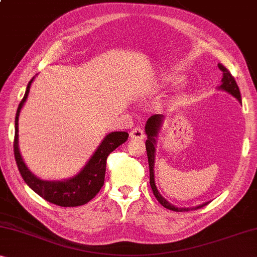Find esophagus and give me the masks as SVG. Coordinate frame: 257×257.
I'll use <instances>...</instances> for the list:
<instances>
[{
  "label": "esophagus",
  "mask_w": 257,
  "mask_h": 257,
  "mask_svg": "<svg viewBox=\"0 0 257 257\" xmlns=\"http://www.w3.org/2000/svg\"><path fill=\"white\" fill-rule=\"evenodd\" d=\"M130 137H131L132 139H144L145 132L144 130L140 127H134L131 131V133H130Z\"/></svg>",
  "instance_id": "1"
}]
</instances>
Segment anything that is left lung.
Returning a JSON list of instances; mask_svg holds the SVG:
<instances>
[{
  "label": "left lung",
  "instance_id": "obj_1",
  "mask_svg": "<svg viewBox=\"0 0 257 257\" xmlns=\"http://www.w3.org/2000/svg\"><path fill=\"white\" fill-rule=\"evenodd\" d=\"M219 70L223 72V78H222V85L219 86V89L225 90L228 94H231L232 96H234L239 102H241V95H240V90L238 85H236L234 77L232 76L226 68L219 63L218 64ZM162 121H163V116L162 115H153L152 117L148 118L147 124H146L145 131L147 134V140H146V149H147V156H148V164H149V183H151V187L153 189V193L157 201L163 206L164 208L169 209V210L173 211H188V210H196V209H200L208 204V202L200 204V206H196L194 208H178L173 206L164 199L163 196L160 194L159 189H157L155 185V178H154V162H155V146H156V137L157 133L160 131V127L162 125Z\"/></svg>",
  "mask_w": 257,
  "mask_h": 257
}]
</instances>
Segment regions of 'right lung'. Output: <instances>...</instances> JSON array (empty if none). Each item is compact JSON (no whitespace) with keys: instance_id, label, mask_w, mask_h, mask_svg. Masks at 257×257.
I'll list each match as a JSON object with an SVG mask.
<instances>
[{"instance_id":"1","label":"right lung","mask_w":257,"mask_h":257,"mask_svg":"<svg viewBox=\"0 0 257 257\" xmlns=\"http://www.w3.org/2000/svg\"><path fill=\"white\" fill-rule=\"evenodd\" d=\"M34 77L27 84L23 100L18 105L15 119V140L14 153L16 163L25 183L40 195L42 199L60 207H78L89 202L100 192L104 184L105 165L109 154L127 140V132H111L106 134L103 141L98 146L95 153L90 157L87 164L78 175L64 180H42L34 176L24 163L18 146V118L21 110L29 96L31 84Z\"/></svg>"}]
</instances>
